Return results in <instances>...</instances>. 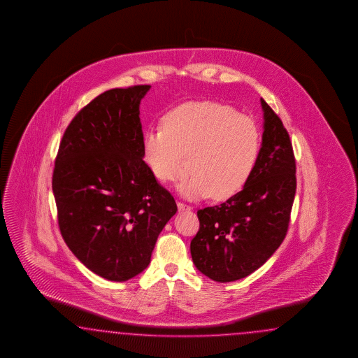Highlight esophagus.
<instances>
[{
    "mask_svg": "<svg viewBox=\"0 0 358 358\" xmlns=\"http://www.w3.org/2000/svg\"><path fill=\"white\" fill-rule=\"evenodd\" d=\"M177 207H178V211H190L192 210V207L186 205L184 202H177Z\"/></svg>",
    "mask_w": 358,
    "mask_h": 358,
    "instance_id": "obj_1",
    "label": "esophagus"
}]
</instances>
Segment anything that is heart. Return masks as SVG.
I'll return each instance as SVG.
<instances>
[{"instance_id": "obj_1", "label": "heart", "mask_w": 358, "mask_h": 358, "mask_svg": "<svg viewBox=\"0 0 358 358\" xmlns=\"http://www.w3.org/2000/svg\"><path fill=\"white\" fill-rule=\"evenodd\" d=\"M260 148V130L250 117L220 102L196 101L169 110L163 127L144 132L141 159L157 181L169 182L182 155H192V173L177 192L187 199L224 201L250 181Z\"/></svg>"}]
</instances>
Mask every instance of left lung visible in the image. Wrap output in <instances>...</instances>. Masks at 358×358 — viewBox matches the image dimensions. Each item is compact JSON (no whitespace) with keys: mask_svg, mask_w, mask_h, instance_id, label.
Returning a JSON list of instances; mask_svg holds the SVG:
<instances>
[{"mask_svg":"<svg viewBox=\"0 0 358 358\" xmlns=\"http://www.w3.org/2000/svg\"><path fill=\"white\" fill-rule=\"evenodd\" d=\"M264 132L250 181L219 206L198 210L199 231L190 243L195 268L213 281L241 280L257 271L286 236L296 178L290 136L261 98Z\"/></svg>","mask_w":358,"mask_h":358,"instance_id":"left-lung-1","label":"left lung"}]
</instances>
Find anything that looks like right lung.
<instances>
[{
	"label": "right lung",
	"mask_w": 358,
	"mask_h": 358,
	"mask_svg": "<svg viewBox=\"0 0 358 358\" xmlns=\"http://www.w3.org/2000/svg\"><path fill=\"white\" fill-rule=\"evenodd\" d=\"M150 89L117 87L94 98L66 127L55 162L62 236L89 271L108 281H127L150 265L177 211L141 159L139 106Z\"/></svg>",
	"instance_id": "1"
}]
</instances>
